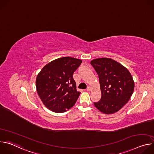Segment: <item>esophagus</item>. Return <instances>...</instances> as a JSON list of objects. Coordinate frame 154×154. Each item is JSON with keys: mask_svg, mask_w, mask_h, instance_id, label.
Listing matches in <instances>:
<instances>
[{"mask_svg": "<svg viewBox=\"0 0 154 154\" xmlns=\"http://www.w3.org/2000/svg\"><path fill=\"white\" fill-rule=\"evenodd\" d=\"M92 90V88L91 86H88L86 88V91H91Z\"/></svg>", "mask_w": 154, "mask_h": 154, "instance_id": "34e87169", "label": "esophagus"}]
</instances>
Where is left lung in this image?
<instances>
[{
  "label": "left lung",
  "mask_w": 154,
  "mask_h": 154,
  "mask_svg": "<svg viewBox=\"0 0 154 154\" xmlns=\"http://www.w3.org/2000/svg\"><path fill=\"white\" fill-rule=\"evenodd\" d=\"M90 63L99 75L101 91V99L94 106L104 114L118 112L134 93L132 76L123 65L111 58H96Z\"/></svg>",
  "instance_id": "1"
}]
</instances>
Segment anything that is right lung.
I'll use <instances>...</instances> for the list:
<instances>
[{"label":"right lung","mask_w":154,"mask_h":154,"mask_svg":"<svg viewBox=\"0 0 154 154\" xmlns=\"http://www.w3.org/2000/svg\"><path fill=\"white\" fill-rule=\"evenodd\" d=\"M82 62L70 57L59 58L46 64L37 75L36 91L50 110L63 113L75 103L80 92L76 89L72 75Z\"/></svg>","instance_id":"1"}]
</instances>
